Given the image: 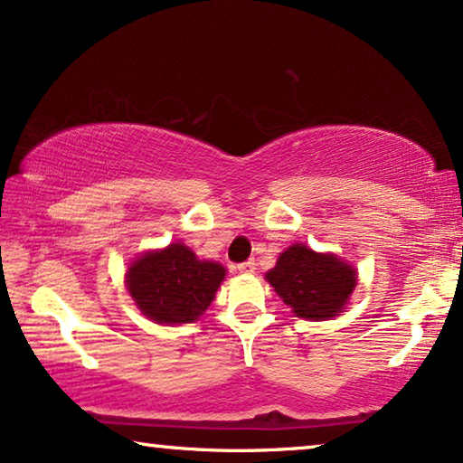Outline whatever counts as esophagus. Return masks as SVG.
Returning a JSON list of instances; mask_svg holds the SVG:
<instances>
[{
  "label": "esophagus",
  "instance_id": "esophagus-1",
  "mask_svg": "<svg viewBox=\"0 0 463 463\" xmlns=\"http://www.w3.org/2000/svg\"><path fill=\"white\" fill-rule=\"evenodd\" d=\"M236 269L240 271V274H252V271H255V261H252V259H249V261L238 263Z\"/></svg>",
  "mask_w": 463,
  "mask_h": 463
}]
</instances>
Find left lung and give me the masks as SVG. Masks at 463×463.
I'll use <instances>...</instances> for the list:
<instances>
[{"instance_id":"1","label":"left lung","mask_w":463,"mask_h":463,"mask_svg":"<svg viewBox=\"0 0 463 463\" xmlns=\"http://www.w3.org/2000/svg\"><path fill=\"white\" fill-rule=\"evenodd\" d=\"M280 299L306 320H328L344 312L358 282L356 269L331 252L293 244L265 274Z\"/></svg>"}]
</instances>
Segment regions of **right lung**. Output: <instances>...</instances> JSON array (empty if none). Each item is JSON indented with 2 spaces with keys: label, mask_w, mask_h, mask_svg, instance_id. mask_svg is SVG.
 <instances>
[{
  "label": "right lung",
  "mask_w": 463,
  "mask_h": 463,
  "mask_svg": "<svg viewBox=\"0 0 463 463\" xmlns=\"http://www.w3.org/2000/svg\"><path fill=\"white\" fill-rule=\"evenodd\" d=\"M225 268L200 261L185 244L147 250L126 271V287L138 309L157 325H185L211 306Z\"/></svg>",
  "instance_id": "obj_1"
}]
</instances>
